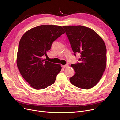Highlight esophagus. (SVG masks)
Here are the masks:
<instances>
[{
    "label": "esophagus",
    "instance_id": "34e87169",
    "mask_svg": "<svg viewBox=\"0 0 120 120\" xmlns=\"http://www.w3.org/2000/svg\"><path fill=\"white\" fill-rule=\"evenodd\" d=\"M62 67H63V68H68L69 67V65L68 64H66L65 65H63L62 66Z\"/></svg>",
    "mask_w": 120,
    "mask_h": 120
}]
</instances>
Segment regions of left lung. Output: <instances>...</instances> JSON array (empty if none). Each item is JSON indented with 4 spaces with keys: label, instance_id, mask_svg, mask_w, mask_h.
Wrapping results in <instances>:
<instances>
[{
    "label": "left lung",
    "instance_id": "1",
    "mask_svg": "<svg viewBox=\"0 0 120 120\" xmlns=\"http://www.w3.org/2000/svg\"><path fill=\"white\" fill-rule=\"evenodd\" d=\"M74 55L80 54L79 63L71 64L75 75L71 84L84 89L94 87L106 68V48L102 38L93 29L81 25L63 26Z\"/></svg>",
    "mask_w": 120,
    "mask_h": 120
}]
</instances>
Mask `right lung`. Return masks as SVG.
<instances>
[{"label": "right lung", "mask_w": 120, "mask_h": 120, "mask_svg": "<svg viewBox=\"0 0 120 120\" xmlns=\"http://www.w3.org/2000/svg\"><path fill=\"white\" fill-rule=\"evenodd\" d=\"M64 33L60 26L42 25L29 30L20 39L17 66L23 79L34 89H45L55 82L61 65L43 58L47 56L53 41Z\"/></svg>", "instance_id": "right-lung-1"}]
</instances>
